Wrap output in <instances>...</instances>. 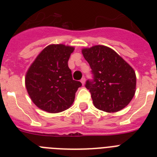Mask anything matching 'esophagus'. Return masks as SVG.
Listing matches in <instances>:
<instances>
[{"label": "esophagus", "mask_w": 157, "mask_h": 157, "mask_svg": "<svg viewBox=\"0 0 157 157\" xmlns=\"http://www.w3.org/2000/svg\"><path fill=\"white\" fill-rule=\"evenodd\" d=\"M85 82H86V78H82L81 79L82 84V85H84V84H85Z\"/></svg>", "instance_id": "obj_1"}]
</instances>
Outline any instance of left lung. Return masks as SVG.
<instances>
[{
    "label": "left lung",
    "instance_id": "obj_1",
    "mask_svg": "<svg viewBox=\"0 0 157 157\" xmlns=\"http://www.w3.org/2000/svg\"><path fill=\"white\" fill-rule=\"evenodd\" d=\"M90 64L92 79L86 82L94 106L115 112L124 109L135 94L136 75L133 68L114 50L104 45L82 49Z\"/></svg>",
    "mask_w": 157,
    "mask_h": 157
}]
</instances>
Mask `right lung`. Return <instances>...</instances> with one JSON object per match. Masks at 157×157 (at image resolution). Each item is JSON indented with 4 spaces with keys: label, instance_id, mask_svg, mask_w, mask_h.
Segmentation results:
<instances>
[{
    "label": "right lung",
    "instance_id": "1",
    "mask_svg": "<svg viewBox=\"0 0 157 157\" xmlns=\"http://www.w3.org/2000/svg\"><path fill=\"white\" fill-rule=\"evenodd\" d=\"M74 48L63 45L47 46L37 56L26 75V87L34 105L56 113L73 104L82 83L72 78L68 59Z\"/></svg>",
    "mask_w": 157,
    "mask_h": 157
}]
</instances>
